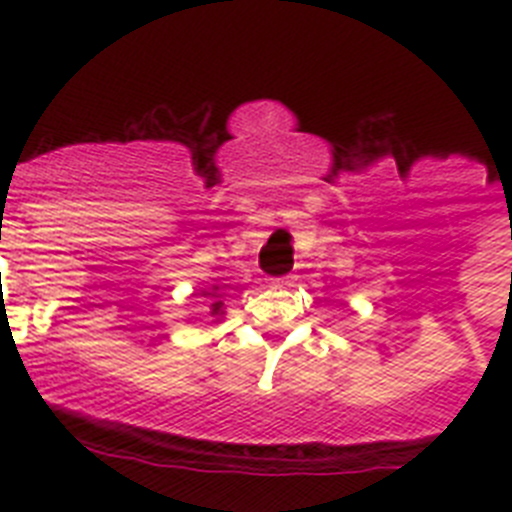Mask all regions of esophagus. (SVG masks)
Listing matches in <instances>:
<instances>
[{"instance_id": "obj_1", "label": "esophagus", "mask_w": 512, "mask_h": 512, "mask_svg": "<svg viewBox=\"0 0 512 512\" xmlns=\"http://www.w3.org/2000/svg\"><path fill=\"white\" fill-rule=\"evenodd\" d=\"M297 282V277H292V274H289V277H279V279H271V284H277V287H292V284Z\"/></svg>"}]
</instances>
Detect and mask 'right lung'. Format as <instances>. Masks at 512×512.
I'll return each mask as SVG.
<instances>
[{"mask_svg": "<svg viewBox=\"0 0 512 512\" xmlns=\"http://www.w3.org/2000/svg\"><path fill=\"white\" fill-rule=\"evenodd\" d=\"M200 295L205 297L207 302H210V315H212V318H217V320L223 318V315H225V305H223L225 292H223V289H220V284H212V287L202 289Z\"/></svg>", "mask_w": 512, "mask_h": 512, "instance_id": "add662e5", "label": "right lung"}]
</instances>
